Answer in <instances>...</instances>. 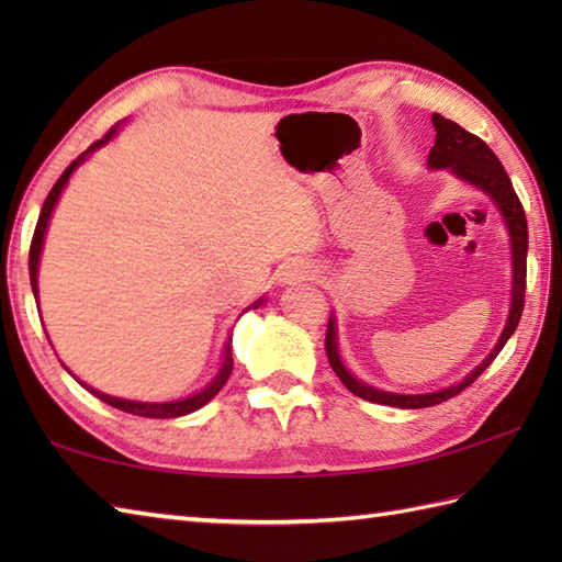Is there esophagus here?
<instances>
[{"label": "esophagus", "mask_w": 562, "mask_h": 562, "mask_svg": "<svg viewBox=\"0 0 562 562\" xmlns=\"http://www.w3.org/2000/svg\"><path fill=\"white\" fill-rule=\"evenodd\" d=\"M282 274H284L282 282L312 280L314 274H316V266H312V262H294V266H292L288 272H282Z\"/></svg>", "instance_id": "1"}]
</instances>
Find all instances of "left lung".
Here are the masks:
<instances>
[{"instance_id":"left-lung-1","label":"left lung","mask_w":562,"mask_h":562,"mask_svg":"<svg viewBox=\"0 0 562 562\" xmlns=\"http://www.w3.org/2000/svg\"><path fill=\"white\" fill-rule=\"evenodd\" d=\"M432 123L437 130V139H435L432 151H429V157H427L429 169H451V173H457L461 181L481 188L483 193L491 195L497 202L499 212H503L507 232H509V241H512V270H515V278H512V304H509V316H507L505 330H503V336H499L493 352L487 355L469 376L459 381V384L435 391V393H423V396H403V393L379 391L374 386L362 384V381H357L340 362L338 338H336V318L330 316L328 330H326V355H328L333 372L338 374L345 389L355 393V396H360L369 403L393 405V408H429V405L445 403V401L457 396V393H461L465 386H471L473 381L493 364V360L499 355V350L505 348V342L509 340L512 333L517 330L521 312H524V292H527V248H529L527 214H524L521 202L515 193V188H512L505 166L499 164L495 151L487 147L481 137L465 133L461 125H457L453 121H447L445 115L435 113Z\"/></svg>"}]
</instances>
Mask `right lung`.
Returning a JSON list of instances; mask_svg holds the SVG:
<instances>
[{
    "label": "right lung",
    "mask_w": 562,
    "mask_h": 562,
    "mask_svg": "<svg viewBox=\"0 0 562 562\" xmlns=\"http://www.w3.org/2000/svg\"><path fill=\"white\" fill-rule=\"evenodd\" d=\"M113 133H115V127L111 130V133H105L101 139L93 142V145H91L87 151H81V157L75 159V161H71V164L67 166V169L63 171V176L57 178V183L53 186V190H50V193H47V198H45V202H43L41 217H38V224H35L33 241H31V250H29V272H31V288H33V294H35V296H38V260H41V248H43L45 229H47V220H50L55 202H57L59 193H63L65 183L69 181L71 171H75L83 159H87V154H91L93 149H99L101 145H105V142H109V139L113 137ZM260 302H262V300H258L256 304H250L248 308H258ZM248 308H246V312H248ZM232 369H234V357H232V338H229V342L224 345V362H222L220 374L212 379L210 386H205L200 393H195V396H188V398H183V401H171V403H139V401H125V398L105 396V393H101V391H97V389H91V386H87V384H81L79 379H77V381H79V384H81L83 389H89V391L93 393V396L101 398L103 403L113 405V408L123 411V413L142 415V417H181V415H188V413H193V411L202 408V405H205L207 401H212L214 396H217V393L222 391V386L226 384V379H229Z\"/></svg>",
    "instance_id": "obj_1"
}]
</instances>
